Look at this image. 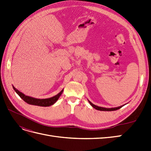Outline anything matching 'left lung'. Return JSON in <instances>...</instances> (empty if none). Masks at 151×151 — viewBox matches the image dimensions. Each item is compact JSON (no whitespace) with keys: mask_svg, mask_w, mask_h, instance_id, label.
Here are the masks:
<instances>
[{"mask_svg":"<svg viewBox=\"0 0 151 151\" xmlns=\"http://www.w3.org/2000/svg\"><path fill=\"white\" fill-rule=\"evenodd\" d=\"M88 101L89 103V104L92 106L94 108H95L96 109H98V110H99V111H115V110H117V109L121 108L122 106H124V105L125 104H123L122 105V106H118V107H115V108H104V107H101V106H96V105H95L94 104H93L92 103H91L89 100H88Z\"/></svg>","mask_w":151,"mask_h":151,"instance_id":"obj_1","label":"left lung"}]
</instances>
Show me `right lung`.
Masks as SVG:
<instances>
[{
  "label": "right lung",
  "mask_w": 151,
  "mask_h": 151,
  "mask_svg": "<svg viewBox=\"0 0 151 151\" xmlns=\"http://www.w3.org/2000/svg\"><path fill=\"white\" fill-rule=\"evenodd\" d=\"M12 88L15 91V92L22 99H23L24 101L29 104L31 105H35V106H50L51 105H53V104L55 103L57 100L60 98L61 94H62L63 89L60 91V93H58L57 95L54 96L50 98H46V99H38L35 98L31 96H26L22 93L20 92L19 90H17L16 88H14L12 86Z\"/></svg>",
  "instance_id": "1"
}]
</instances>
